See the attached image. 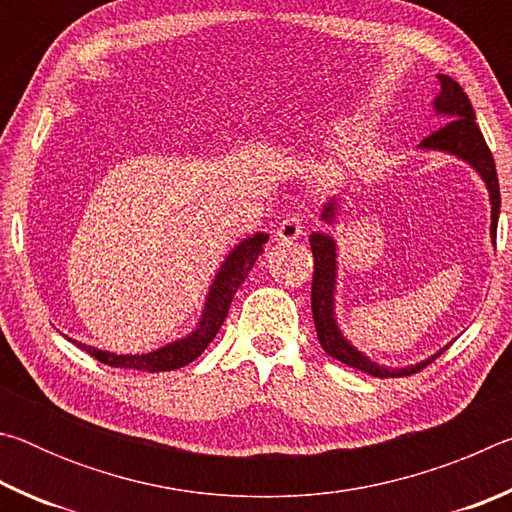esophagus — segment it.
Here are the masks:
<instances>
[{
  "label": "esophagus",
  "instance_id": "34e87169",
  "mask_svg": "<svg viewBox=\"0 0 512 512\" xmlns=\"http://www.w3.org/2000/svg\"><path fill=\"white\" fill-rule=\"evenodd\" d=\"M302 235H305V230H302V221L298 216H289V219L277 225V239L280 241H293Z\"/></svg>",
  "mask_w": 512,
  "mask_h": 512
}]
</instances>
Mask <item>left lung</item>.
<instances>
[{"label":"left lung","mask_w":512,"mask_h":512,"mask_svg":"<svg viewBox=\"0 0 512 512\" xmlns=\"http://www.w3.org/2000/svg\"><path fill=\"white\" fill-rule=\"evenodd\" d=\"M440 92L438 97L433 99V110L443 121V126L438 128L436 133L424 137L418 149L422 151H443L449 155H456L463 162L470 164V167L479 173L481 180L488 187L490 194V237L492 244H497V221H499V207H501V196H499V178H497V167L495 158L485 144L483 135L476 126V117L472 110V103L467 99L461 85L454 79H449L445 74H438ZM339 201L341 198H329L323 207V214L320 219L325 223H334L336 214H339ZM311 253H314V282H311V311H314V325L318 332V341L323 345V350L329 357L339 359L341 363L350 368H357L368 372L372 377H402V375H413V372L422 370L424 366L440 357V352L447 350L440 348L436 354H431L429 359L420 363H413V366L404 368H388L381 366V363L372 361L366 357L361 350L354 348V345L345 339L341 332L339 323H336V271H339V262H336V241L334 237L325 235V232H311L309 237Z\"/></svg>","instance_id":"8db88e82"}]
</instances>
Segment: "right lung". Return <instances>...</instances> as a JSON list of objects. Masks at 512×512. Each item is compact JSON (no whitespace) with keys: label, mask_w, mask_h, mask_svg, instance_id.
<instances>
[{"label":"right lung","mask_w":512,"mask_h":512,"mask_svg":"<svg viewBox=\"0 0 512 512\" xmlns=\"http://www.w3.org/2000/svg\"><path fill=\"white\" fill-rule=\"evenodd\" d=\"M266 241H268V235H264V232H255V235L239 241V244L230 250L228 257L221 262V268L214 275L210 291H207L201 320H198L194 332L183 336V339L171 341L167 345H162V348L146 354H115L108 350L92 348V345H85V343H76V341L72 343L79 345V348L88 352L90 357L115 368L167 372V370L187 366V363H192L194 359L201 357L203 350L212 343L216 332L221 329L225 316H228L232 298H235V293L239 291L241 284H244L250 268L255 266L257 257L264 253Z\"/></svg>","instance_id":"right-lung-1"}]
</instances>
